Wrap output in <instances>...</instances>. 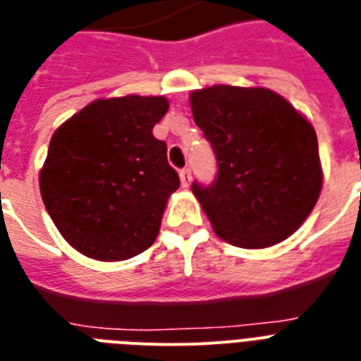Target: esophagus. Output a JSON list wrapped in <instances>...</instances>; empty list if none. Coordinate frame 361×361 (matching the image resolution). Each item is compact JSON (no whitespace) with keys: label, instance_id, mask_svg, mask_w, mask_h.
Listing matches in <instances>:
<instances>
[{"label":"esophagus","instance_id":"esophagus-1","mask_svg":"<svg viewBox=\"0 0 361 361\" xmlns=\"http://www.w3.org/2000/svg\"><path fill=\"white\" fill-rule=\"evenodd\" d=\"M190 183H192V169L184 167V169H180V184L183 186H190Z\"/></svg>","mask_w":361,"mask_h":361}]
</instances>
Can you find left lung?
Masks as SVG:
<instances>
[{
  "label": "left lung",
  "mask_w": 361,
  "mask_h": 361,
  "mask_svg": "<svg viewBox=\"0 0 361 361\" xmlns=\"http://www.w3.org/2000/svg\"><path fill=\"white\" fill-rule=\"evenodd\" d=\"M190 106L218 164L212 183L192 184L216 235L238 247L293 235L322 188L313 126L270 89L214 85Z\"/></svg>",
  "instance_id": "left-lung-1"
}]
</instances>
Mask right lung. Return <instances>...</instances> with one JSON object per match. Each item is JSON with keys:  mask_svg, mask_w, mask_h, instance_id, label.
Returning a JSON list of instances; mask_svg holds the SVG:
<instances>
[{"mask_svg": "<svg viewBox=\"0 0 361 361\" xmlns=\"http://www.w3.org/2000/svg\"><path fill=\"white\" fill-rule=\"evenodd\" d=\"M164 97L94 100L54 132L40 195L65 240L99 261H125L151 246L178 173L152 135Z\"/></svg>", "mask_w": 361, "mask_h": 361, "instance_id": "right-lung-1", "label": "right lung"}]
</instances>
